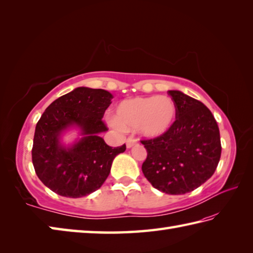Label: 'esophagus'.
Wrapping results in <instances>:
<instances>
[{
	"instance_id": "obj_1",
	"label": "esophagus",
	"mask_w": 253,
	"mask_h": 253,
	"mask_svg": "<svg viewBox=\"0 0 253 253\" xmlns=\"http://www.w3.org/2000/svg\"><path fill=\"white\" fill-rule=\"evenodd\" d=\"M137 140L136 139H133V138H128L127 139V142H126V146H127V148L128 149H130V148H132L133 146H135V144H137Z\"/></svg>"
}]
</instances>
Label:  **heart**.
Instances as JSON below:
<instances>
[{
	"label": "heart",
	"mask_w": 253,
	"mask_h": 253,
	"mask_svg": "<svg viewBox=\"0 0 253 253\" xmlns=\"http://www.w3.org/2000/svg\"><path fill=\"white\" fill-rule=\"evenodd\" d=\"M177 117V106L169 96H137L122 101L112 125L118 129H138L142 136L158 138L168 132Z\"/></svg>",
	"instance_id": "heart-1"
}]
</instances>
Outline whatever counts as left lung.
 I'll return each mask as SVG.
<instances>
[{
    "mask_svg": "<svg viewBox=\"0 0 253 253\" xmlns=\"http://www.w3.org/2000/svg\"><path fill=\"white\" fill-rule=\"evenodd\" d=\"M169 94L177 106L176 121L163 136L141 141L148 152L142 173L158 190L185 195L214 174L221 138L215 118L202 102L178 90Z\"/></svg>",
    "mask_w": 253,
    "mask_h": 253,
    "instance_id": "8db88e82",
    "label": "left lung"
}]
</instances>
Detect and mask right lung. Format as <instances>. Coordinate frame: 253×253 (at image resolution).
Segmentation results:
<instances>
[{"label": "right lung", "mask_w": 253, "mask_h": 253, "mask_svg": "<svg viewBox=\"0 0 253 253\" xmlns=\"http://www.w3.org/2000/svg\"><path fill=\"white\" fill-rule=\"evenodd\" d=\"M113 95L103 89L79 87L53 101L37 123L32 164L37 176L57 195L82 198L98 190L109 176L113 160L126 146L112 148L99 135L107 130L102 122ZM76 127L72 145L62 135Z\"/></svg>", "instance_id": "add662e5"}]
</instances>
